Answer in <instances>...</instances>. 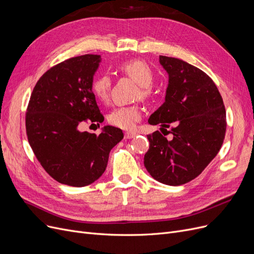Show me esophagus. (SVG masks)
Instances as JSON below:
<instances>
[{
  "mask_svg": "<svg viewBox=\"0 0 254 254\" xmlns=\"http://www.w3.org/2000/svg\"><path fill=\"white\" fill-rule=\"evenodd\" d=\"M136 135L135 132H126L125 133V138L130 139V138H133Z\"/></svg>",
  "mask_w": 254,
  "mask_h": 254,
  "instance_id": "34e87169",
  "label": "esophagus"
}]
</instances>
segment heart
<instances>
[{
    "label": "heart",
    "mask_w": 254,
    "mask_h": 254,
    "mask_svg": "<svg viewBox=\"0 0 254 254\" xmlns=\"http://www.w3.org/2000/svg\"><path fill=\"white\" fill-rule=\"evenodd\" d=\"M118 69L121 73L129 76L138 83L139 91L137 92V97L142 99H149L151 97V86L154 82V72L146 62L141 60H130V61L121 63L118 66ZM111 87V77L106 74L97 76L92 82L93 94L102 102H106L110 98ZM140 118L141 112L139 107L137 105H132L116 108L108 116V121L116 127L131 130L135 127Z\"/></svg>",
    "instance_id": "b5f03b06"
}]
</instances>
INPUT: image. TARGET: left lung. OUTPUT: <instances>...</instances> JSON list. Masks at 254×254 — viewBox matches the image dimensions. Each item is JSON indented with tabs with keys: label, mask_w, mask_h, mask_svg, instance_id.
Returning <instances> with one entry per match:
<instances>
[{
	"label": "left lung",
	"mask_w": 254,
	"mask_h": 254,
	"mask_svg": "<svg viewBox=\"0 0 254 254\" xmlns=\"http://www.w3.org/2000/svg\"><path fill=\"white\" fill-rule=\"evenodd\" d=\"M159 62L168 74V86L164 103L148 122L159 124L162 133L147 135L150 148L143 164L158 182L179 186L200 175L218 154L226 130L225 108L203 71L176 58L160 56Z\"/></svg>",
	"instance_id": "obj_1"
}]
</instances>
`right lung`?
Wrapping results in <instances>:
<instances>
[{"label": "right lung", "mask_w": 254, "mask_h": 254, "mask_svg": "<svg viewBox=\"0 0 254 254\" xmlns=\"http://www.w3.org/2000/svg\"><path fill=\"white\" fill-rule=\"evenodd\" d=\"M100 62L98 55L66 60L47 70L31 95L26 115L29 143L45 172L61 184L83 187L98 180L111 150L124 137L114 126H104L99 135L79 130L87 120H104L92 91Z\"/></svg>", "instance_id": "1"}]
</instances>
